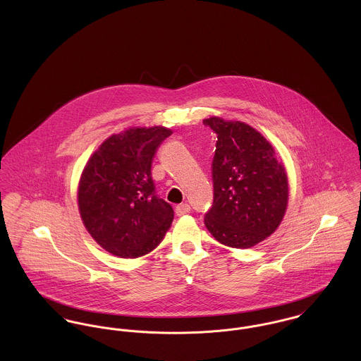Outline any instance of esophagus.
Wrapping results in <instances>:
<instances>
[{
    "label": "esophagus",
    "mask_w": 361,
    "mask_h": 361,
    "mask_svg": "<svg viewBox=\"0 0 361 361\" xmlns=\"http://www.w3.org/2000/svg\"><path fill=\"white\" fill-rule=\"evenodd\" d=\"M175 212H176V215H185V214H188V212H190V206L189 204H186V203H183V204H179V206H176L175 208Z\"/></svg>",
    "instance_id": "1"
}]
</instances>
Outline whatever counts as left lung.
Returning a JSON list of instances; mask_svg holds the SVG:
<instances>
[{"label":"left lung","mask_w":361,"mask_h":361,"mask_svg":"<svg viewBox=\"0 0 361 361\" xmlns=\"http://www.w3.org/2000/svg\"><path fill=\"white\" fill-rule=\"evenodd\" d=\"M216 133L214 202L204 224L222 245L249 249L272 235L288 207V175L271 143L250 125L209 116Z\"/></svg>","instance_id":"obj_1"}]
</instances>
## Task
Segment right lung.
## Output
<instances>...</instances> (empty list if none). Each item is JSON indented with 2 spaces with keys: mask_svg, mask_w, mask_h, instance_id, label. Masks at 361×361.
<instances>
[{
  "mask_svg": "<svg viewBox=\"0 0 361 361\" xmlns=\"http://www.w3.org/2000/svg\"><path fill=\"white\" fill-rule=\"evenodd\" d=\"M172 135L164 126L129 128L105 139L89 158L78 188L82 221L108 253L142 257L162 242L173 209L155 195L152 162Z\"/></svg>",
  "mask_w": 361,
  "mask_h": 361,
  "instance_id": "obj_1",
  "label": "right lung"
}]
</instances>
